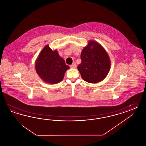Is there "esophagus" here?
Listing matches in <instances>:
<instances>
[{"mask_svg": "<svg viewBox=\"0 0 146 146\" xmlns=\"http://www.w3.org/2000/svg\"><path fill=\"white\" fill-rule=\"evenodd\" d=\"M70 67L72 68H76V64H75V63L72 64L71 66H70Z\"/></svg>", "mask_w": 146, "mask_h": 146, "instance_id": "esophagus-1", "label": "esophagus"}]
</instances>
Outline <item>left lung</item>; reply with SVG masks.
I'll use <instances>...</instances> for the list:
<instances>
[{
  "label": "left lung",
  "mask_w": 146,
  "mask_h": 146,
  "mask_svg": "<svg viewBox=\"0 0 146 146\" xmlns=\"http://www.w3.org/2000/svg\"><path fill=\"white\" fill-rule=\"evenodd\" d=\"M81 63L78 70L84 81L88 83L101 82L110 70V60L103 46L95 40H89L81 54Z\"/></svg>",
  "instance_id": "1"
}]
</instances>
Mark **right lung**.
<instances>
[{
    "label": "right lung",
    "instance_id": "add662e5",
    "mask_svg": "<svg viewBox=\"0 0 146 146\" xmlns=\"http://www.w3.org/2000/svg\"><path fill=\"white\" fill-rule=\"evenodd\" d=\"M69 68L57 50H52L48 44L41 50L35 62L36 73L44 82L50 84L61 82Z\"/></svg>",
    "mask_w": 146,
    "mask_h": 146
}]
</instances>
